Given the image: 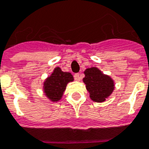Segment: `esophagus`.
Returning <instances> with one entry per match:
<instances>
[{"label":"esophagus","mask_w":149,"mask_h":149,"mask_svg":"<svg viewBox=\"0 0 149 149\" xmlns=\"http://www.w3.org/2000/svg\"><path fill=\"white\" fill-rule=\"evenodd\" d=\"M74 79L75 80H80V79H81V75H80V74L79 73H76V74H74Z\"/></svg>","instance_id":"34e87169"}]
</instances>
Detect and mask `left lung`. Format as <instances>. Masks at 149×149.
<instances>
[{
  "mask_svg": "<svg viewBox=\"0 0 149 149\" xmlns=\"http://www.w3.org/2000/svg\"><path fill=\"white\" fill-rule=\"evenodd\" d=\"M84 74V82L90 93L91 99L97 102L106 100L114 88V84L111 79L103 74L95 67L87 69Z\"/></svg>",
  "mask_w": 149,
  "mask_h": 149,
  "instance_id": "left-lung-1",
  "label": "left lung"
}]
</instances>
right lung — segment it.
I'll list each match as a JSON object with an SVG mask.
<instances>
[{"label": "right lung", "mask_w": 149, "mask_h": 149, "mask_svg": "<svg viewBox=\"0 0 149 149\" xmlns=\"http://www.w3.org/2000/svg\"><path fill=\"white\" fill-rule=\"evenodd\" d=\"M73 80L74 78L70 73L63 72L59 67L56 68L44 83V90L47 97L52 102L60 100L67 84Z\"/></svg>", "instance_id": "add662e5"}]
</instances>
